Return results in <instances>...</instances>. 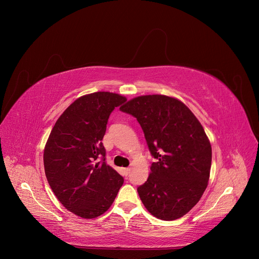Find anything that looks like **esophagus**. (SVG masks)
<instances>
[{
  "label": "esophagus",
  "mask_w": 259,
  "mask_h": 259,
  "mask_svg": "<svg viewBox=\"0 0 259 259\" xmlns=\"http://www.w3.org/2000/svg\"><path fill=\"white\" fill-rule=\"evenodd\" d=\"M130 171H131L130 168H125V169H124V174L127 176V175L130 173Z\"/></svg>",
  "instance_id": "esophagus-1"
}]
</instances>
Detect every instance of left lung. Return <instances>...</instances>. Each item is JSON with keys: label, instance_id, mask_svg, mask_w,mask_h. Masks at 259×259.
Returning a JSON list of instances; mask_svg holds the SVG:
<instances>
[{"label": "left lung", "instance_id": "obj_1", "mask_svg": "<svg viewBox=\"0 0 259 259\" xmlns=\"http://www.w3.org/2000/svg\"><path fill=\"white\" fill-rule=\"evenodd\" d=\"M119 110L138 119L156 158L147 182L138 188L144 206L158 220L180 219L208 186L212 149L205 130L184 103L167 95H142Z\"/></svg>", "mask_w": 259, "mask_h": 259}]
</instances>
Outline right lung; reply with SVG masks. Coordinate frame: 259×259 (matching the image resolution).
<instances>
[{"instance_id":"right-lung-1","label":"right lung","mask_w":259,"mask_h":259,"mask_svg":"<svg viewBox=\"0 0 259 259\" xmlns=\"http://www.w3.org/2000/svg\"><path fill=\"white\" fill-rule=\"evenodd\" d=\"M126 101L104 91L80 97L59 117L46 143L48 184L62 205L83 219L105 213L124 184L122 176L106 164L102 140L109 116Z\"/></svg>"}]
</instances>
